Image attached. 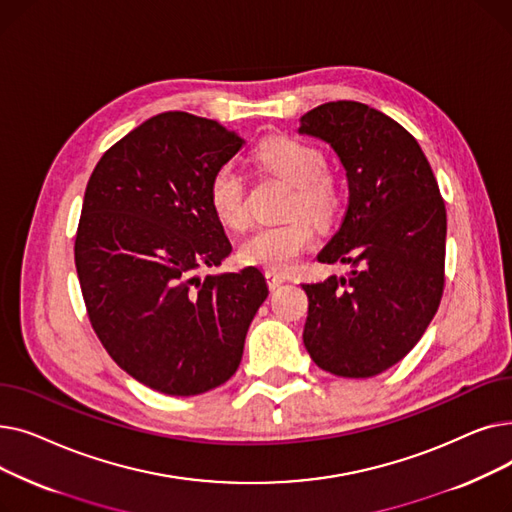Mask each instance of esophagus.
<instances>
[{
    "instance_id": "esophagus-1",
    "label": "esophagus",
    "mask_w": 512,
    "mask_h": 512,
    "mask_svg": "<svg viewBox=\"0 0 512 512\" xmlns=\"http://www.w3.org/2000/svg\"><path fill=\"white\" fill-rule=\"evenodd\" d=\"M265 280H267V286H270V290H276L278 286H282L286 282L284 276L274 274V272H265Z\"/></svg>"
}]
</instances>
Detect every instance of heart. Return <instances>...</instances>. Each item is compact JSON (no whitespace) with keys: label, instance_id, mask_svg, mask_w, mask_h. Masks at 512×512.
I'll return each mask as SVG.
<instances>
[{"label":"heart","instance_id":"obj_1","mask_svg":"<svg viewBox=\"0 0 512 512\" xmlns=\"http://www.w3.org/2000/svg\"><path fill=\"white\" fill-rule=\"evenodd\" d=\"M259 161L294 186L290 213L303 211L317 224H326L338 209V188L326 174L328 164L319 149L297 139H270L259 147ZM209 203L220 222L242 228L249 220L245 201V178L232 161L213 172ZM313 242V228L303 215L276 226L255 228L240 245V259L265 272L284 274Z\"/></svg>","mask_w":512,"mask_h":512}]
</instances>
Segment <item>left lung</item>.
Returning <instances> with one entry per match:
<instances>
[{"label":"left lung","mask_w":512,"mask_h":512,"mask_svg":"<svg viewBox=\"0 0 512 512\" xmlns=\"http://www.w3.org/2000/svg\"><path fill=\"white\" fill-rule=\"evenodd\" d=\"M299 134L330 145L348 182L344 220L317 261L353 267L303 284V342L321 369L371 378L405 357L438 311L446 207L413 134L365 103L319 105Z\"/></svg>","instance_id":"left-lung-1"}]
</instances>
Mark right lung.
<instances>
[{
    "label": "right lung",
    "mask_w": 512,
    "mask_h": 512,
    "mask_svg": "<svg viewBox=\"0 0 512 512\" xmlns=\"http://www.w3.org/2000/svg\"><path fill=\"white\" fill-rule=\"evenodd\" d=\"M242 139L215 120L164 112L95 166L74 242L91 326L134 380L170 396L228 382L267 299L257 267L197 276L232 245L209 203L213 172Z\"/></svg>",
    "instance_id": "right-lung-1"
}]
</instances>
